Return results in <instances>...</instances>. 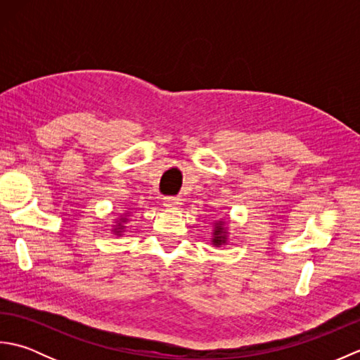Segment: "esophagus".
<instances>
[{
    "label": "esophagus",
    "mask_w": 360,
    "mask_h": 360,
    "mask_svg": "<svg viewBox=\"0 0 360 360\" xmlns=\"http://www.w3.org/2000/svg\"><path fill=\"white\" fill-rule=\"evenodd\" d=\"M179 204H181L179 198H176V196H167V198H164V205H165V207H168V209L178 207Z\"/></svg>",
    "instance_id": "esophagus-1"
}]
</instances>
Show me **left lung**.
I'll return each mask as SVG.
<instances>
[{"label": "left lung", "instance_id": "1", "mask_svg": "<svg viewBox=\"0 0 360 360\" xmlns=\"http://www.w3.org/2000/svg\"><path fill=\"white\" fill-rule=\"evenodd\" d=\"M227 227H226V221L219 219L213 223V232H212V244L213 246L219 248L221 244L227 243Z\"/></svg>", "mask_w": 360, "mask_h": 360}]
</instances>
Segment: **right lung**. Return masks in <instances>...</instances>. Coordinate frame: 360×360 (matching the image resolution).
<instances>
[{
	"mask_svg": "<svg viewBox=\"0 0 360 360\" xmlns=\"http://www.w3.org/2000/svg\"><path fill=\"white\" fill-rule=\"evenodd\" d=\"M128 217L129 213H124V215H120V218L117 221H114V226H112V233L120 236L122 233L125 232V227H127V223H128Z\"/></svg>",
	"mask_w": 360,
	"mask_h": 360,
	"instance_id": "obj_1",
	"label": "right lung"
}]
</instances>
